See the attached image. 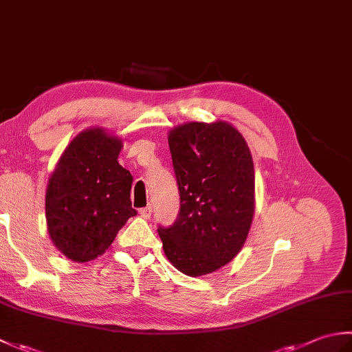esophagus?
Masks as SVG:
<instances>
[{
    "instance_id": "34e87169",
    "label": "esophagus",
    "mask_w": 352,
    "mask_h": 352,
    "mask_svg": "<svg viewBox=\"0 0 352 352\" xmlns=\"http://www.w3.org/2000/svg\"><path fill=\"white\" fill-rule=\"evenodd\" d=\"M151 213H153V207L151 206H146V207L140 208V210H139V214L142 216V218H145V219H148L149 216H151Z\"/></svg>"
}]
</instances>
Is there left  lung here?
I'll use <instances>...</instances> for the list:
<instances>
[{
  "label": "left lung",
  "instance_id": "1",
  "mask_svg": "<svg viewBox=\"0 0 352 352\" xmlns=\"http://www.w3.org/2000/svg\"><path fill=\"white\" fill-rule=\"evenodd\" d=\"M180 212L159 227L163 251L178 271L199 276L233 260L254 216V164L239 130L226 121L188 122L168 134Z\"/></svg>",
  "mask_w": 352,
  "mask_h": 352
}]
</instances>
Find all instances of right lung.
Returning a JSON list of instances; mask_svg holds the SVG:
<instances>
[{
  "label": "right lung",
  "mask_w": 352,
  "mask_h": 352,
  "mask_svg": "<svg viewBox=\"0 0 352 352\" xmlns=\"http://www.w3.org/2000/svg\"><path fill=\"white\" fill-rule=\"evenodd\" d=\"M122 140L94 126L77 134L58 159L45 193L52 243L63 256L85 263L109 250L136 210L130 170L118 163Z\"/></svg>",
  "instance_id": "right-lung-1"
}]
</instances>
